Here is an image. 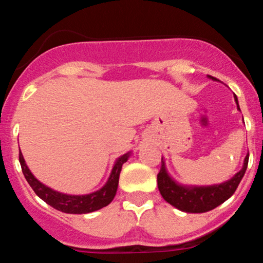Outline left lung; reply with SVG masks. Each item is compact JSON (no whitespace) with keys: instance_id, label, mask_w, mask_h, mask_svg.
<instances>
[{"instance_id":"1","label":"left lung","mask_w":263,"mask_h":263,"mask_svg":"<svg viewBox=\"0 0 263 263\" xmlns=\"http://www.w3.org/2000/svg\"><path fill=\"white\" fill-rule=\"evenodd\" d=\"M208 78L211 80H216L210 75H208ZM234 99L237 105V110H240L236 95H234ZM247 163H249V153L243 159L242 168L224 183L213 184V185H185V184L178 183L168 173L165 162L162 157V167L157 176L158 189L163 199L177 208L178 210L193 214L206 213V211L215 209L234 194L247 170Z\"/></svg>"}]
</instances>
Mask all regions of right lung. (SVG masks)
I'll use <instances>...</instances> for the list:
<instances>
[{"label":"right lung","mask_w":263,"mask_h":263,"mask_svg":"<svg viewBox=\"0 0 263 263\" xmlns=\"http://www.w3.org/2000/svg\"><path fill=\"white\" fill-rule=\"evenodd\" d=\"M131 151L125 155L119 157L115 162L112 170H111L110 177L106 180V183L101 186L100 189L96 192L89 193V194L83 195H73V194H64V193L57 192L33 176V173L29 171L28 165L23 158L22 152L20 149V163L22 167V172L25 174L26 180L28 182L32 189L34 190L35 194L38 195L42 200L54 209L62 211L66 214H87L92 213V211L100 210L101 208L106 206L114 200L115 195H116L117 186H119V178L121 173L123 163L128 161L129 156H131Z\"/></svg>","instance_id":"obj_1"}]
</instances>
